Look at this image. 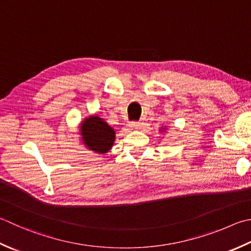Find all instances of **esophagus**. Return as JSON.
<instances>
[{
	"label": "esophagus",
	"mask_w": 251,
	"mask_h": 251,
	"mask_svg": "<svg viewBox=\"0 0 251 251\" xmlns=\"http://www.w3.org/2000/svg\"><path fill=\"white\" fill-rule=\"evenodd\" d=\"M129 127L131 129H138L140 127V123L139 122H130Z\"/></svg>",
	"instance_id": "1"
}]
</instances>
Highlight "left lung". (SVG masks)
I'll return each instance as SVG.
<instances>
[{
    "mask_svg": "<svg viewBox=\"0 0 251 251\" xmlns=\"http://www.w3.org/2000/svg\"><path fill=\"white\" fill-rule=\"evenodd\" d=\"M162 129H163V131L165 130V127H164V128H161V131H162Z\"/></svg>",
    "mask_w": 251,
    "mask_h": 251,
    "instance_id": "8db88e82",
    "label": "left lung"
}]
</instances>
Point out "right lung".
<instances>
[{
	"instance_id": "1",
	"label": "right lung",
	"mask_w": 251,
	"mask_h": 251,
	"mask_svg": "<svg viewBox=\"0 0 251 251\" xmlns=\"http://www.w3.org/2000/svg\"><path fill=\"white\" fill-rule=\"evenodd\" d=\"M79 131L82 144L96 153H107L114 145L115 130L98 115L86 117L81 122Z\"/></svg>"
}]
</instances>
